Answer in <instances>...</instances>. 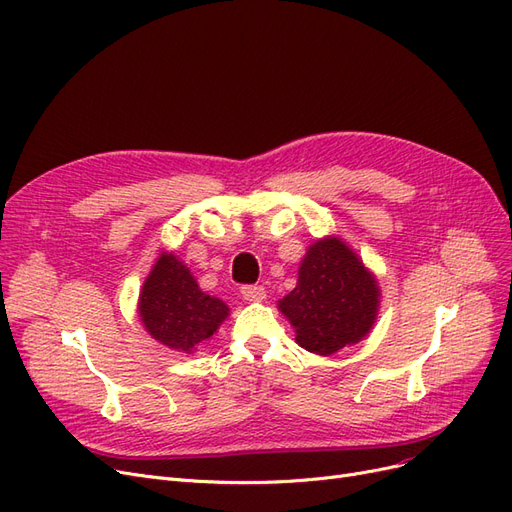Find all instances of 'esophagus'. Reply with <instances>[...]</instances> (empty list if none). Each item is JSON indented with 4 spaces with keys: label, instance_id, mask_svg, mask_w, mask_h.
Here are the masks:
<instances>
[{
    "label": "esophagus",
    "instance_id": "34e87169",
    "mask_svg": "<svg viewBox=\"0 0 512 512\" xmlns=\"http://www.w3.org/2000/svg\"><path fill=\"white\" fill-rule=\"evenodd\" d=\"M240 293L246 301H263V299H266V289H263L261 285H244L240 289Z\"/></svg>",
    "mask_w": 512,
    "mask_h": 512
}]
</instances>
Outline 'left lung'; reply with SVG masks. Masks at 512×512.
<instances>
[{"label":"left lung","instance_id":"obj_1","mask_svg":"<svg viewBox=\"0 0 512 512\" xmlns=\"http://www.w3.org/2000/svg\"><path fill=\"white\" fill-rule=\"evenodd\" d=\"M377 308L380 287L375 276L335 236L308 246L297 287L278 301V310L295 329V342L320 356H331L367 337Z\"/></svg>","mask_w":512,"mask_h":512}]
</instances>
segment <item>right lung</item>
<instances>
[{
	"label": "right lung",
	"mask_w": 512,
	"mask_h": 512,
	"mask_svg": "<svg viewBox=\"0 0 512 512\" xmlns=\"http://www.w3.org/2000/svg\"><path fill=\"white\" fill-rule=\"evenodd\" d=\"M230 314L221 299L206 295L173 253H162L143 282L139 316L147 333L177 352H194L217 333Z\"/></svg>",
	"instance_id": "1"
}]
</instances>
